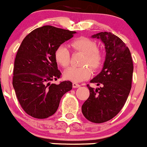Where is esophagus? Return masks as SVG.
Here are the masks:
<instances>
[{
	"label": "esophagus",
	"instance_id": "esophagus-1",
	"mask_svg": "<svg viewBox=\"0 0 147 147\" xmlns=\"http://www.w3.org/2000/svg\"><path fill=\"white\" fill-rule=\"evenodd\" d=\"M72 86H73V88H79V87H80V85H79V84H77V83H76V82H73Z\"/></svg>",
	"mask_w": 147,
	"mask_h": 147
}]
</instances>
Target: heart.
Returning a JSON list of instances; mask_svg holds the SVG:
<instances>
[{
    "mask_svg": "<svg viewBox=\"0 0 147 147\" xmlns=\"http://www.w3.org/2000/svg\"><path fill=\"white\" fill-rule=\"evenodd\" d=\"M71 46L76 51L85 54L81 62L82 66L79 67H69L64 72L65 80L74 82H80L89 79L92 74V69L97 71L102 67L104 57L98 50L96 42L88 38L81 37L74 40ZM54 59L57 64L62 67H67L71 61V54L65 45H59L54 52Z\"/></svg>",
    "mask_w": 147,
    "mask_h": 147,
    "instance_id": "heart-1",
    "label": "heart"
}]
</instances>
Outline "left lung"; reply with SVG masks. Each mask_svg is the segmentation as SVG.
<instances>
[{
	"label": "left lung",
	"mask_w": 147,
	"mask_h": 147,
	"mask_svg": "<svg viewBox=\"0 0 147 147\" xmlns=\"http://www.w3.org/2000/svg\"><path fill=\"white\" fill-rule=\"evenodd\" d=\"M92 37L102 40L106 57L102 71L90 80L100 87L94 89L87 85L90 96L82 112L88 121L100 124L115 117L124 107L132 88L133 62L129 49L115 34L105 32Z\"/></svg>",
	"instance_id": "8db88e82"
}]
</instances>
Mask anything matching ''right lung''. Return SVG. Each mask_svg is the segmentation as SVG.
Masks as SVG:
<instances>
[{"mask_svg": "<svg viewBox=\"0 0 147 147\" xmlns=\"http://www.w3.org/2000/svg\"><path fill=\"white\" fill-rule=\"evenodd\" d=\"M76 32L44 26L33 30L18 49L12 85L20 106L35 119H46L57 110L61 98L72 89V82L51 84L60 78L54 59L56 49Z\"/></svg>", "mask_w": 147, "mask_h": 147, "instance_id": "add662e5", "label": "right lung"}]
</instances>
